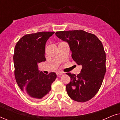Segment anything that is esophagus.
<instances>
[{
  "instance_id": "1",
  "label": "esophagus",
  "mask_w": 120,
  "mask_h": 120,
  "mask_svg": "<svg viewBox=\"0 0 120 120\" xmlns=\"http://www.w3.org/2000/svg\"><path fill=\"white\" fill-rule=\"evenodd\" d=\"M56 74L57 75H60H60H63V73L61 71H57V72H56Z\"/></svg>"
}]
</instances>
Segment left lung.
Wrapping results in <instances>:
<instances>
[{"instance_id": "left-lung-1", "label": "left lung", "mask_w": 120, "mask_h": 120, "mask_svg": "<svg viewBox=\"0 0 120 120\" xmlns=\"http://www.w3.org/2000/svg\"><path fill=\"white\" fill-rule=\"evenodd\" d=\"M58 38L69 46L73 60L81 65L78 75L67 73L71 81L66 85L68 96L74 101L85 102L99 91L106 72V55L101 40L82 30L57 32Z\"/></svg>"}]
</instances>
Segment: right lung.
<instances>
[{"label": "right lung", "instance_id": "right-lung-1", "mask_svg": "<svg viewBox=\"0 0 120 120\" xmlns=\"http://www.w3.org/2000/svg\"><path fill=\"white\" fill-rule=\"evenodd\" d=\"M54 32L27 34L16 44L14 55L15 76L18 86L29 98L40 100L49 94L56 74L46 75L39 70L38 63L45 61V45Z\"/></svg>", "mask_w": 120, "mask_h": 120}]
</instances>
